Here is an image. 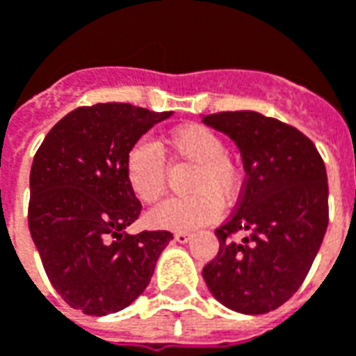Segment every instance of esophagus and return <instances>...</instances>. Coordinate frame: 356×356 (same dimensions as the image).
Masks as SVG:
<instances>
[{
	"label": "esophagus",
	"instance_id": "1",
	"mask_svg": "<svg viewBox=\"0 0 356 356\" xmlns=\"http://www.w3.org/2000/svg\"><path fill=\"white\" fill-rule=\"evenodd\" d=\"M173 238L177 240L179 244H186V242L191 240V232H175Z\"/></svg>",
	"mask_w": 356,
	"mask_h": 356
}]
</instances>
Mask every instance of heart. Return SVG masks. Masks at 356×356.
<instances>
[{
  "label": "heart",
  "mask_w": 356,
  "mask_h": 356,
  "mask_svg": "<svg viewBox=\"0 0 356 356\" xmlns=\"http://www.w3.org/2000/svg\"><path fill=\"white\" fill-rule=\"evenodd\" d=\"M165 148L181 160L194 163L188 196L170 198L148 216V221L170 231H188L213 221L221 198L232 200L240 188V171L225 152L223 139L206 125H181L165 137ZM125 179L143 204H154L165 191V163L148 139H139L125 156Z\"/></svg>",
  "instance_id": "1"
}]
</instances>
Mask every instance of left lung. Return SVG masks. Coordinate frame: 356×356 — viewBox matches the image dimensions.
I'll return each instance as SVG.
<instances>
[{
    "label": "left lung",
    "mask_w": 356,
    "mask_h": 356,
    "mask_svg": "<svg viewBox=\"0 0 356 356\" xmlns=\"http://www.w3.org/2000/svg\"><path fill=\"white\" fill-rule=\"evenodd\" d=\"M202 122L234 140L246 170L236 211L216 231L219 252L202 276L213 298L236 313L275 311L303 284L326 234L324 162L303 133L254 110Z\"/></svg>",
    "instance_id": "left-lung-1"
}]
</instances>
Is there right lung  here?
Masks as SVG:
<instances>
[{"mask_svg":"<svg viewBox=\"0 0 356 356\" xmlns=\"http://www.w3.org/2000/svg\"><path fill=\"white\" fill-rule=\"evenodd\" d=\"M171 112L99 102L66 114L38 148L30 171L28 227L53 288L74 309L104 316L145 291L168 231L127 234L140 202L125 156Z\"/></svg>","mask_w":356,"mask_h":356,"instance_id":"obj_1","label":"right lung"}]
</instances>
